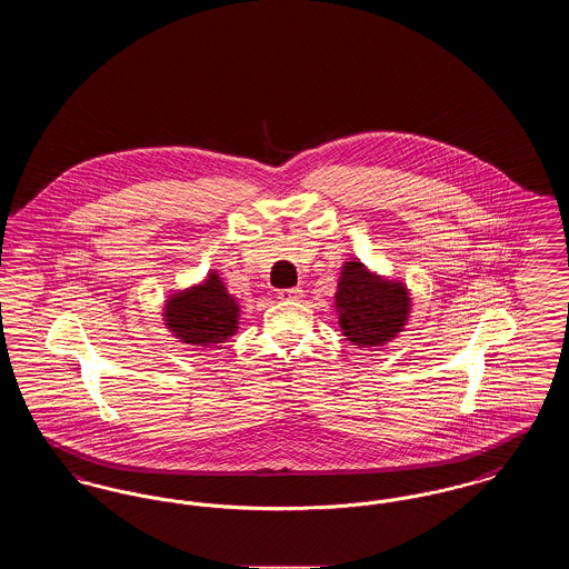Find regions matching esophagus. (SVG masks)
Masks as SVG:
<instances>
[{
  "instance_id": "34e87169",
  "label": "esophagus",
  "mask_w": 569,
  "mask_h": 569,
  "mask_svg": "<svg viewBox=\"0 0 569 569\" xmlns=\"http://www.w3.org/2000/svg\"><path fill=\"white\" fill-rule=\"evenodd\" d=\"M300 297H302L300 288H283L277 292V298H281V300H297Z\"/></svg>"
}]
</instances>
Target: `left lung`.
I'll use <instances>...</instances> for the list:
<instances>
[{
  "label": "left lung",
  "instance_id": "8db88e82",
  "mask_svg": "<svg viewBox=\"0 0 569 569\" xmlns=\"http://www.w3.org/2000/svg\"><path fill=\"white\" fill-rule=\"evenodd\" d=\"M335 309L339 328L350 343L379 348L406 328L411 298L403 281L386 279L353 258L341 269Z\"/></svg>",
  "mask_w": 569,
  "mask_h": 569
}]
</instances>
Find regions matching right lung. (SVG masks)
Instances as JSON below:
<instances>
[{
    "instance_id": "obj_1",
    "label": "right lung",
    "mask_w": 569,
    "mask_h": 569,
    "mask_svg": "<svg viewBox=\"0 0 569 569\" xmlns=\"http://www.w3.org/2000/svg\"><path fill=\"white\" fill-rule=\"evenodd\" d=\"M239 302L228 295L217 271L204 281L170 295L163 305V325L181 343L213 348L226 343L239 328Z\"/></svg>"
}]
</instances>
